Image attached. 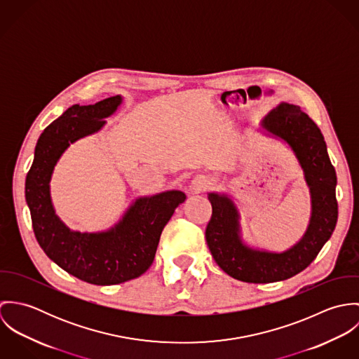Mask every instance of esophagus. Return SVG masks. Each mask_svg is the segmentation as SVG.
<instances>
[{
	"label": "esophagus",
	"mask_w": 359,
	"mask_h": 359,
	"mask_svg": "<svg viewBox=\"0 0 359 359\" xmlns=\"http://www.w3.org/2000/svg\"><path fill=\"white\" fill-rule=\"evenodd\" d=\"M210 187V181L203 177V175H198L192 180L191 182V191L195 192V194H199V192H203L207 188Z\"/></svg>",
	"instance_id": "obj_1"
}]
</instances>
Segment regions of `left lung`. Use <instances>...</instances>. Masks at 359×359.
<instances>
[{"mask_svg":"<svg viewBox=\"0 0 359 359\" xmlns=\"http://www.w3.org/2000/svg\"><path fill=\"white\" fill-rule=\"evenodd\" d=\"M266 135L282 140L299 160L311 195V218L304 236L282 253L249 248L241 235L239 211L228 195L208 194L212 207L205 228L207 246L218 266L229 276L249 283L289 279L315 259L330 239L337 222L336 170L318 126L300 106L280 103L262 121Z\"/></svg>","mask_w":359,"mask_h":359,"instance_id":"8db88e82","label":"left lung"}]
</instances>
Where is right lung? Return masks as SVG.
I'll return each mask as SVG.
<instances>
[{"mask_svg":"<svg viewBox=\"0 0 359 359\" xmlns=\"http://www.w3.org/2000/svg\"><path fill=\"white\" fill-rule=\"evenodd\" d=\"M121 102L116 95L95 104H73L52 121L37 141L25 185L33 231L44 253L67 273L101 286L135 279L152 265L163 228L187 199L181 191L138 198L117 224L94 233L72 231L55 214L50 182L57 160L70 144L98 133L103 118Z\"/></svg>","mask_w":359,"mask_h":359,"instance_id":"obj_1","label":"right lung"}]
</instances>
